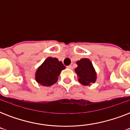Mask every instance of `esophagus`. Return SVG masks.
<instances>
[{
    "label": "esophagus",
    "instance_id": "obj_1",
    "mask_svg": "<svg viewBox=\"0 0 130 130\" xmlns=\"http://www.w3.org/2000/svg\"><path fill=\"white\" fill-rule=\"evenodd\" d=\"M67 68L69 69H73V66L72 65H69V66H67Z\"/></svg>",
    "mask_w": 130,
    "mask_h": 130
}]
</instances>
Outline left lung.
<instances>
[{
  "label": "left lung",
  "instance_id": "obj_1",
  "mask_svg": "<svg viewBox=\"0 0 130 130\" xmlns=\"http://www.w3.org/2000/svg\"><path fill=\"white\" fill-rule=\"evenodd\" d=\"M77 67L75 69L77 80L84 86H91L96 81V72L90 60L87 58L76 61Z\"/></svg>",
  "mask_w": 130,
  "mask_h": 130
}]
</instances>
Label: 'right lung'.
<instances>
[{
	"label": "right lung",
	"instance_id": "obj_1",
	"mask_svg": "<svg viewBox=\"0 0 130 130\" xmlns=\"http://www.w3.org/2000/svg\"><path fill=\"white\" fill-rule=\"evenodd\" d=\"M65 69V66L58 59L48 57L36 69V81L43 86H51L57 82L61 71Z\"/></svg>",
	"mask_w": 130,
	"mask_h": 130
}]
</instances>
